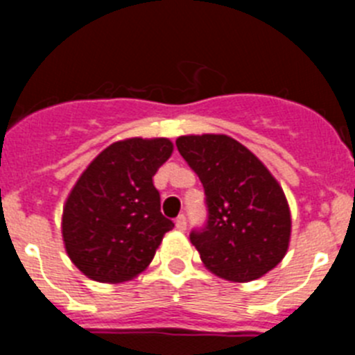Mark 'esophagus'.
<instances>
[{"instance_id":"34e87169","label":"esophagus","mask_w":355,"mask_h":355,"mask_svg":"<svg viewBox=\"0 0 355 355\" xmlns=\"http://www.w3.org/2000/svg\"><path fill=\"white\" fill-rule=\"evenodd\" d=\"M175 229H178V231H184V229H187V216L180 215L175 218Z\"/></svg>"}]
</instances>
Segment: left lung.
Wrapping results in <instances>:
<instances>
[{
	"label": "left lung",
	"mask_w": 355,
	"mask_h": 355,
	"mask_svg": "<svg viewBox=\"0 0 355 355\" xmlns=\"http://www.w3.org/2000/svg\"><path fill=\"white\" fill-rule=\"evenodd\" d=\"M175 146L205 187L208 220L190 241L206 268L233 283L270 272L291 234L286 196L270 171L227 135H187Z\"/></svg>",
	"instance_id": "1"
}]
</instances>
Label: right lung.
Masks as SVG:
<instances>
[{
  "label": "right lung",
  "mask_w": 355,
  "mask_h": 355,
  "mask_svg": "<svg viewBox=\"0 0 355 355\" xmlns=\"http://www.w3.org/2000/svg\"><path fill=\"white\" fill-rule=\"evenodd\" d=\"M174 146L168 139H126L106 147L72 187L62 215L69 258L97 283H124L149 266L174 227L159 211L153 183Z\"/></svg>",
  "instance_id": "obj_1"
}]
</instances>
